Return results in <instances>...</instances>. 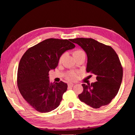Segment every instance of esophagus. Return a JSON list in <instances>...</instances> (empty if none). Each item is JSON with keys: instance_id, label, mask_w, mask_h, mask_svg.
<instances>
[{"instance_id": "1", "label": "esophagus", "mask_w": 135, "mask_h": 135, "mask_svg": "<svg viewBox=\"0 0 135 135\" xmlns=\"http://www.w3.org/2000/svg\"><path fill=\"white\" fill-rule=\"evenodd\" d=\"M74 84H73V83H69V84H68V87H73L74 86Z\"/></svg>"}]
</instances>
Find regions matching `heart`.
I'll return each instance as SVG.
<instances>
[{
	"label": "heart",
	"mask_w": 135,
	"mask_h": 135,
	"mask_svg": "<svg viewBox=\"0 0 135 135\" xmlns=\"http://www.w3.org/2000/svg\"><path fill=\"white\" fill-rule=\"evenodd\" d=\"M84 51H82V50H76L73 52V56L74 57H75L76 56L79 55V54H81V53H84ZM64 56V54L61 56V57H60L59 59V61H61V60L62 59V57ZM65 78L67 79L68 81H74V80L76 79V73H74V72H70L67 73L65 75Z\"/></svg>",
	"instance_id": "b5f03b06"
}]
</instances>
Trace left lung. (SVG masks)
Masks as SVG:
<instances>
[{
    "label": "left lung",
    "instance_id": "8db88e82",
    "mask_svg": "<svg viewBox=\"0 0 135 135\" xmlns=\"http://www.w3.org/2000/svg\"><path fill=\"white\" fill-rule=\"evenodd\" d=\"M78 45L88 57L86 71L96 76L97 81L82 84L84 90L79 100L94 108L108 104L118 92L122 80L123 70L114 50L91 38L71 39Z\"/></svg>",
    "mask_w": 135,
    "mask_h": 135
}]
</instances>
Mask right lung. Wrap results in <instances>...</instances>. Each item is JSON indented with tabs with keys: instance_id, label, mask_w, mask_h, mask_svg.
<instances>
[{
	"instance_id": "right-lung-1",
	"label": "right lung",
	"mask_w": 135,
	"mask_h": 135,
	"mask_svg": "<svg viewBox=\"0 0 135 135\" xmlns=\"http://www.w3.org/2000/svg\"><path fill=\"white\" fill-rule=\"evenodd\" d=\"M75 47L68 40L50 38L28 49L22 56L17 86L23 98L36 111L48 113L59 107L67 84L62 81L51 83L49 72L55 69L65 51Z\"/></svg>"
}]
</instances>
